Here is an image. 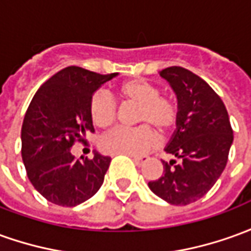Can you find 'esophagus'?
I'll use <instances>...</instances> for the list:
<instances>
[{
  "label": "esophagus",
  "mask_w": 251,
  "mask_h": 251,
  "mask_svg": "<svg viewBox=\"0 0 251 251\" xmlns=\"http://www.w3.org/2000/svg\"><path fill=\"white\" fill-rule=\"evenodd\" d=\"M133 160L137 166H143L144 163L148 160V156H133Z\"/></svg>",
  "instance_id": "obj_1"
}]
</instances>
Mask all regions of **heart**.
<instances>
[{
    "label": "heart",
    "instance_id": "heart-1",
    "mask_svg": "<svg viewBox=\"0 0 251 251\" xmlns=\"http://www.w3.org/2000/svg\"><path fill=\"white\" fill-rule=\"evenodd\" d=\"M117 95L124 103L136 104V122L145 124L133 129L118 127L101 138V150L113 155L136 156L155 145V129L166 134L176 124L178 107L175 101L160 95L159 88L145 80H127L117 87ZM89 115L98 127L106 129L113 125L117 115L114 103L101 92H96L89 101Z\"/></svg>",
    "mask_w": 251,
    "mask_h": 251
}]
</instances>
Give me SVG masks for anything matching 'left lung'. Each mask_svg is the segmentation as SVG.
Here are the masks:
<instances>
[{
    "label": "left lung",
    "mask_w": 251,
    "mask_h": 251,
    "mask_svg": "<svg viewBox=\"0 0 251 251\" xmlns=\"http://www.w3.org/2000/svg\"><path fill=\"white\" fill-rule=\"evenodd\" d=\"M160 76L178 99L176 130L164 150L179 162L163 160L162 176L148 186L168 204H192L211 190L226 168L232 127L223 100L201 77L180 66L166 68Z\"/></svg>",
    "instance_id": "1"
}]
</instances>
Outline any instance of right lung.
<instances>
[{
	"instance_id": "obj_1",
	"label": "right lung",
	"mask_w": 251,
	"mask_h": 251,
	"mask_svg": "<svg viewBox=\"0 0 251 251\" xmlns=\"http://www.w3.org/2000/svg\"><path fill=\"white\" fill-rule=\"evenodd\" d=\"M118 73L99 75L68 66L43 84L28 106L22 126V156L28 179L52 204L76 206L100 189L111 162L99 152L83 160L72 155L76 141L94 133L89 101Z\"/></svg>"
}]
</instances>
